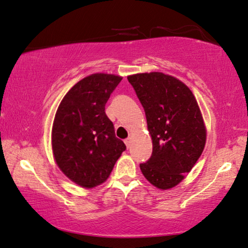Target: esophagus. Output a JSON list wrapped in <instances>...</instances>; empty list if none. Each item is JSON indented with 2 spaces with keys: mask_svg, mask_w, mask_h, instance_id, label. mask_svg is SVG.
Here are the masks:
<instances>
[{
  "mask_svg": "<svg viewBox=\"0 0 248 248\" xmlns=\"http://www.w3.org/2000/svg\"><path fill=\"white\" fill-rule=\"evenodd\" d=\"M131 137H128V139H126V140H124V142H125V145H126L127 146V148L129 147V145H131Z\"/></svg>",
  "mask_w": 248,
  "mask_h": 248,
  "instance_id": "esophagus-1",
  "label": "esophagus"
}]
</instances>
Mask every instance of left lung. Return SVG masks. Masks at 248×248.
<instances>
[{"label":"left lung","mask_w":248,"mask_h":248,"mask_svg":"<svg viewBox=\"0 0 248 248\" xmlns=\"http://www.w3.org/2000/svg\"><path fill=\"white\" fill-rule=\"evenodd\" d=\"M144 108L153 152L140 164L146 180L169 189L184 180L203 153L206 128L196 98L174 76L151 72L127 76Z\"/></svg>","instance_id":"8db88e82"}]
</instances>
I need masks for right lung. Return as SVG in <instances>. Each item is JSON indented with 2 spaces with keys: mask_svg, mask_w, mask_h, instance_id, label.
I'll use <instances>...</instances> for the list:
<instances>
[{
  "mask_svg": "<svg viewBox=\"0 0 248 248\" xmlns=\"http://www.w3.org/2000/svg\"><path fill=\"white\" fill-rule=\"evenodd\" d=\"M121 81L114 74L86 76L68 91L56 111L53 155L60 170L82 187L104 183L126 150L105 114V104Z\"/></svg>",
  "mask_w": 248,
  "mask_h": 248,
  "instance_id": "right-lung-1",
  "label": "right lung"
}]
</instances>
